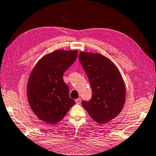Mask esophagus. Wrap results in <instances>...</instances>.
<instances>
[{
	"label": "esophagus",
	"mask_w": 156,
	"mask_h": 156,
	"mask_svg": "<svg viewBox=\"0 0 156 156\" xmlns=\"http://www.w3.org/2000/svg\"><path fill=\"white\" fill-rule=\"evenodd\" d=\"M76 103H78V104H80V103H81V99L80 98H78L76 99Z\"/></svg>",
	"instance_id": "1"
}]
</instances>
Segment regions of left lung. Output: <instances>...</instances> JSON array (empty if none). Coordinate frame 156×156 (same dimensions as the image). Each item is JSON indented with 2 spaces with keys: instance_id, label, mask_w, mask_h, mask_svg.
Wrapping results in <instances>:
<instances>
[{
  "instance_id": "1",
  "label": "left lung",
  "mask_w": 156,
  "mask_h": 156,
  "mask_svg": "<svg viewBox=\"0 0 156 156\" xmlns=\"http://www.w3.org/2000/svg\"><path fill=\"white\" fill-rule=\"evenodd\" d=\"M79 61L89 80L93 96L82 106L99 124L117 116L126 99V88L120 71L108 57L100 53L80 52Z\"/></svg>"
}]
</instances>
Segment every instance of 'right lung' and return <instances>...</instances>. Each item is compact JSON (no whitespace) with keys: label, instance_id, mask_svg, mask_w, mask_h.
Returning <instances> with one entry per match:
<instances>
[{"label":"right lung","instance_id":"add662e5","mask_svg":"<svg viewBox=\"0 0 156 156\" xmlns=\"http://www.w3.org/2000/svg\"><path fill=\"white\" fill-rule=\"evenodd\" d=\"M77 56L76 50L55 51L42 57L30 73L27 100L33 112L44 122H59L75 104L63 75Z\"/></svg>","mask_w":156,"mask_h":156}]
</instances>
